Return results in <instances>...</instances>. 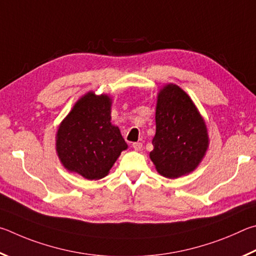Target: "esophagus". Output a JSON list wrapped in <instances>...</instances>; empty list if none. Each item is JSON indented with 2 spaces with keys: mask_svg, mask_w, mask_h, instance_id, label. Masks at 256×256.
Segmentation results:
<instances>
[{
  "mask_svg": "<svg viewBox=\"0 0 256 256\" xmlns=\"http://www.w3.org/2000/svg\"><path fill=\"white\" fill-rule=\"evenodd\" d=\"M132 147H134V150H135L136 152H140L142 150V142H134Z\"/></svg>",
  "mask_w": 256,
  "mask_h": 256,
  "instance_id": "obj_1",
  "label": "esophagus"
}]
</instances>
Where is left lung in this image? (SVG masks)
Returning <instances> with one entry per match:
<instances>
[{
  "label": "left lung",
  "mask_w": 256,
  "mask_h": 256,
  "mask_svg": "<svg viewBox=\"0 0 256 256\" xmlns=\"http://www.w3.org/2000/svg\"><path fill=\"white\" fill-rule=\"evenodd\" d=\"M155 122L150 158L156 171L170 178L194 172L207 153L209 136L204 116L189 94L173 83L160 88Z\"/></svg>",
  "instance_id": "obj_1"
}]
</instances>
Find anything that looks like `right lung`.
I'll return each instance as SVG.
<instances>
[{
	"mask_svg": "<svg viewBox=\"0 0 256 256\" xmlns=\"http://www.w3.org/2000/svg\"><path fill=\"white\" fill-rule=\"evenodd\" d=\"M111 106L110 96L90 91L58 126L56 153L68 172L100 180L128 148L119 128L111 124Z\"/></svg>",
	"mask_w": 256,
	"mask_h": 256,
	"instance_id": "right-lung-1",
	"label": "right lung"
}]
</instances>
